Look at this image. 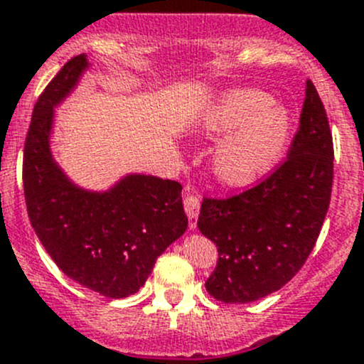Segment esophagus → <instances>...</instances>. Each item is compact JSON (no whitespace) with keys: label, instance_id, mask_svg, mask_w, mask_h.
I'll return each instance as SVG.
<instances>
[{"label":"esophagus","instance_id":"obj_1","mask_svg":"<svg viewBox=\"0 0 364 364\" xmlns=\"http://www.w3.org/2000/svg\"><path fill=\"white\" fill-rule=\"evenodd\" d=\"M185 211H186V215H188V227L190 229H196L197 218H199V211H200L199 197L193 196V193H186L185 196Z\"/></svg>","mask_w":364,"mask_h":364}]
</instances>
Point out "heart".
I'll list each match as a JSON object with an SVG mask.
<instances>
[{"label": "heart", "instance_id": "b5f03b06", "mask_svg": "<svg viewBox=\"0 0 364 364\" xmlns=\"http://www.w3.org/2000/svg\"><path fill=\"white\" fill-rule=\"evenodd\" d=\"M209 137H228L213 155V172L229 186H247L278 160L289 134V116L257 90L230 91L200 121Z\"/></svg>", "mask_w": 364, "mask_h": 364}]
</instances>
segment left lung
I'll return each instance as SVG.
<instances>
[{
  "label": "left lung",
  "instance_id": "obj_1",
  "mask_svg": "<svg viewBox=\"0 0 364 364\" xmlns=\"http://www.w3.org/2000/svg\"><path fill=\"white\" fill-rule=\"evenodd\" d=\"M333 135L314 82L287 159L227 199L204 197L197 227L218 248L205 291L223 303H252L284 287L321 234L333 188Z\"/></svg>",
  "mask_w": 364,
  "mask_h": 364
}]
</instances>
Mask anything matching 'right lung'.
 <instances>
[{
    "label": "right lung",
    "mask_w": 364,
    "mask_h": 364,
    "mask_svg": "<svg viewBox=\"0 0 364 364\" xmlns=\"http://www.w3.org/2000/svg\"><path fill=\"white\" fill-rule=\"evenodd\" d=\"M87 68L73 56L42 91L24 144L29 222L56 266L90 291L121 299L139 291L156 259L188 227L178 181L130 174L109 192L73 185L50 155L53 109Z\"/></svg>",
    "instance_id": "obj_1"
}]
</instances>
